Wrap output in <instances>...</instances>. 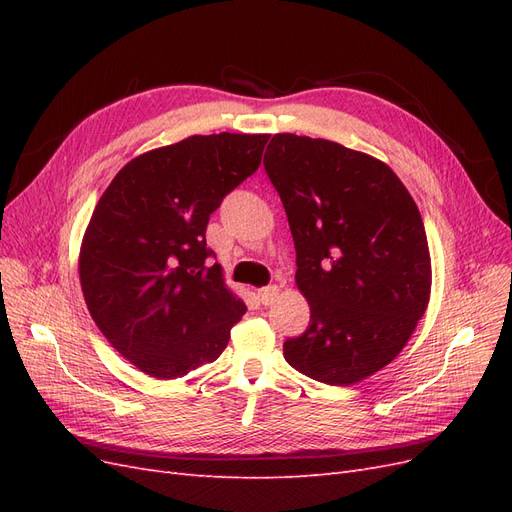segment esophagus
<instances>
[{
  "label": "esophagus",
  "mask_w": 512,
  "mask_h": 512,
  "mask_svg": "<svg viewBox=\"0 0 512 512\" xmlns=\"http://www.w3.org/2000/svg\"><path fill=\"white\" fill-rule=\"evenodd\" d=\"M277 294H280V288H277V286H267V288H260L256 292V297H258V301L262 305H271L275 301Z\"/></svg>",
  "instance_id": "esophagus-1"
}]
</instances>
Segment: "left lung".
<instances>
[{"instance_id":"1","label":"left lung","mask_w":512,"mask_h":512,"mask_svg":"<svg viewBox=\"0 0 512 512\" xmlns=\"http://www.w3.org/2000/svg\"><path fill=\"white\" fill-rule=\"evenodd\" d=\"M265 170L297 250L309 327L284 342L301 374L350 386L389 365L423 318L431 260L423 218L384 162L344 145L275 134Z\"/></svg>"}]
</instances>
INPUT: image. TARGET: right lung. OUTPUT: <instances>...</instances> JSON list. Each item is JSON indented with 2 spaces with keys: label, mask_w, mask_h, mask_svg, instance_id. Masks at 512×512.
Here are the masks:
<instances>
[{
  "label": "right lung",
  "mask_w": 512,
  "mask_h": 512,
  "mask_svg": "<svg viewBox=\"0 0 512 512\" xmlns=\"http://www.w3.org/2000/svg\"><path fill=\"white\" fill-rule=\"evenodd\" d=\"M269 134H209L143 153L108 185L79 275L91 318L123 359L175 380L213 363L245 314L207 247L209 215L260 166Z\"/></svg>",
  "instance_id": "obj_1"
}]
</instances>
